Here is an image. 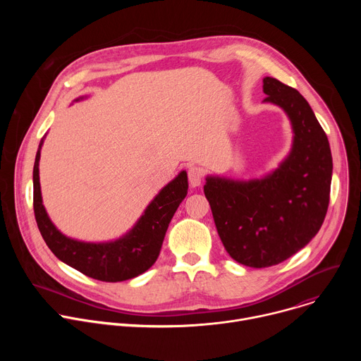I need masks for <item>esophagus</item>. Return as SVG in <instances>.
<instances>
[{"instance_id":"obj_1","label":"esophagus","mask_w":361,"mask_h":361,"mask_svg":"<svg viewBox=\"0 0 361 361\" xmlns=\"http://www.w3.org/2000/svg\"><path fill=\"white\" fill-rule=\"evenodd\" d=\"M187 176H188V183L191 187H198L201 183H202V177H204V173L200 167H195V166H191L188 167L187 170Z\"/></svg>"}]
</instances>
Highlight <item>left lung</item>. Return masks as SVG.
I'll list each match as a JSON object with an SVG mask.
<instances>
[{
	"mask_svg": "<svg viewBox=\"0 0 361 361\" xmlns=\"http://www.w3.org/2000/svg\"><path fill=\"white\" fill-rule=\"evenodd\" d=\"M264 101L291 120L293 149L273 174L248 183L209 177L204 185L217 233L237 263L280 264L319 233L330 202L333 160L327 135L305 98L266 77Z\"/></svg>",
	"mask_w": 361,
	"mask_h": 361,
	"instance_id": "8db88e82",
	"label": "left lung"
}]
</instances>
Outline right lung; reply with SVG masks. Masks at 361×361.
<instances>
[{"instance_id":"add662e5","label":"right lung","mask_w":361,"mask_h":361,"mask_svg":"<svg viewBox=\"0 0 361 361\" xmlns=\"http://www.w3.org/2000/svg\"><path fill=\"white\" fill-rule=\"evenodd\" d=\"M41 145L42 141L37 151L32 171L34 216L48 248L70 267L99 281H124L147 271L159 259L169 224L187 195V173L181 171L160 191L126 237L102 244L81 243L61 234L45 213L38 176Z\"/></svg>"}]
</instances>
